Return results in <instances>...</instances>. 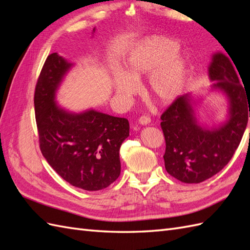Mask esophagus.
Returning <instances> with one entry per match:
<instances>
[{"label":"esophagus","instance_id":"esophagus-1","mask_svg":"<svg viewBox=\"0 0 250 250\" xmlns=\"http://www.w3.org/2000/svg\"><path fill=\"white\" fill-rule=\"evenodd\" d=\"M150 118L148 116H142L140 119H139V123L141 125H148L150 123Z\"/></svg>","mask_w":250,"mask_h":250}]
</instances>
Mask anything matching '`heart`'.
<instances>
[{"label":"heart","mask_w":250,"mask_h":250,"mask_svg":"<svg viewBox=\"0 0 250 250\" xmlns=\"http://www.w3.org/2000/svg\"><path fill=\"white\" fill-rule=\"evenodd\" d=\"M179 43L167 37H152L135 47L128 55L126 72L113 73L112 84L120 97H130L137 93L139 80L149 79V90L162 104L175 101L187 84L190 63L185 56H176Z\"/></svg>","instance_id":"heart-1"}]
</instances>
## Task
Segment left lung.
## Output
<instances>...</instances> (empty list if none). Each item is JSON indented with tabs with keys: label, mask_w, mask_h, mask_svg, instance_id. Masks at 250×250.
<instances>
[{
	"label": "left lung",
	"mask_w": 250,
	"mask_h": 250,
	"mask_svg": "<svg viewBox=\"0 0 250 250\" xmlns=\"http://www.w3.org/2000/svg\"><path fill=\"white\" fill-rule=\"evenodd\" d=\"M229 57L215 53L208 66L209 79L215 82L210 90H219L228 98L229 113L224 123L211 128L200 125L191 94L179 96L161 117L166 141L165 168L183 183L199 184L220 172L230 161L246 129L250 97Z\"/></svg>",
	"instance_id": "1"
}]
</instances>
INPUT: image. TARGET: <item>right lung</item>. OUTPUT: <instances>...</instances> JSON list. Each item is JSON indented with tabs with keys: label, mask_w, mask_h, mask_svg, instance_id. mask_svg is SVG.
Returning a JSON list of instances; mask_svg holds the SVG:
<instances>
[{
	"label": "right lung",
	"mask_w": 250,
	"mask_h": 250,
	"mask_svg": "<svg viewBox=\"0 0 250 250\" xmlns=\"http://www.w3.org/2000/svg\"><path fill=\"white\" fill-rule=\"evenodd\" d=\"M72 66L57 53L50 54L42 66L34 93L40 147L70 185L99 191L120 176L119 151L129 135V122L95 109L75 113L60 107L56 92Z\"/></svg>",
	"instance_id": "obj_1"
}]
</instances>
